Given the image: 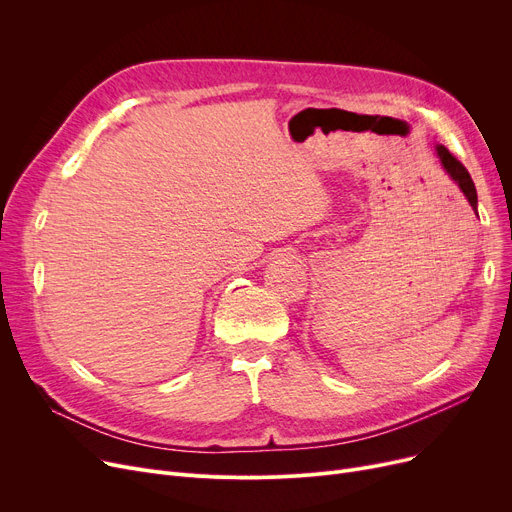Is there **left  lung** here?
Here are the masks:
<instances>
[{"label":"left lung","instance_id":"1","mask_svg":"<svg viewBox=\"0 0 512 512\" xmlns=\"http://www.w3.org/2000/svg\"><path fill=\"white\" fill-rule=\"evenodd\" d=\"M436 151H438V157H440V161H442L444 170L448 172V176H450L456 184H459V188L463 191V195L467 197L469 205L477 211V191H475V184H473V180H471L467 168H465V166L461 164V161L456 159L444 145H438Z\"/></svg>","mask_w":512,"mask_h":512}]
</instances>
